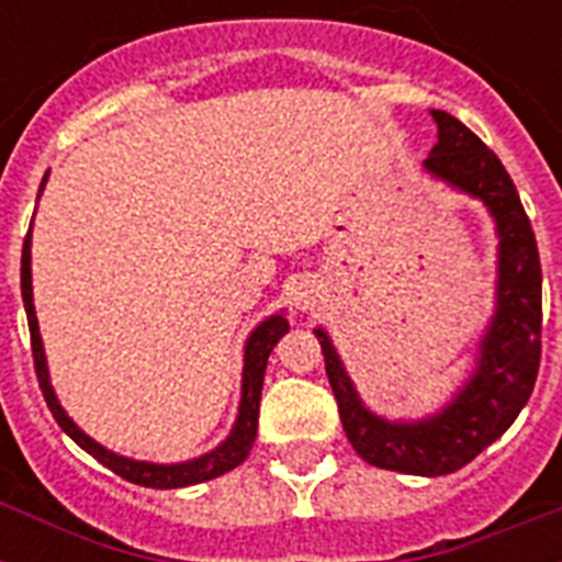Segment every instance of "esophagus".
Instances as JSON below:
<instances>
[{
    "instance_id": "esophagus-1",
    "label": "esophagus",
    "mask_w": 562,
    "mask_h": 562,
    "mask_svg": "<svg viewBox=\"0 0 562 562\" xmlns=\"http://www.w3.org/2000/svg\"><path fill=\"white\" fill-rule=\"evenodd\" d=\"M317 297H321V291H317L315 282H300L297 291H294V303H297L300 312H312L317 306Z\"/></svg>"
}]
</instances>
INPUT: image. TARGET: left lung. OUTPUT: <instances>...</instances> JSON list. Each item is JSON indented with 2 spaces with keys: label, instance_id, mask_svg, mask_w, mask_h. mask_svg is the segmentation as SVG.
I'll return each mask as SVG.
<instances>
[{
  "label": "left lung",
  "instance_id": "left-lung-1",
  "mask_svg": "<svg viewBox=\"0 0 562 562\" xmlns=\"http://www.w3.org/2000/svg\"><path fill=\"white\" fill-rule=\"evenodd\" d=\"M437 145L426 160L435 178L487 203L498 227L496 315L463 391L437 417L387 423L361 405L333 341L317 329L338 414L352 449L373 467L405 475H449L510 428L531 396L542 356V271L531 221L502 160L443 110H431Z\"/></svg>",
  "mask_w": 562,
  "mask_h": 562
}]
</instances>
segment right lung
<instances>
[{"mask_svg": "<svg viewBox=\"0 0 562 562\" xmlns=\"http://www.w3.org/2000/svg\"><path fill=\"white\" fill-rule=\"evenodd\" d=\"M46 180V178H43ZM43 189V183H40ZM20 285H22V303H25V315H29V333H31V356H34V373H37L40 391L46 396V405L52 411V417L57 419V426L64 428L66 435L72 437L75 443L87 449L99 463H104L108 470L122 475L131 484L139 487H154V490H175V487H189V484H201V481L218 479L224 472L236 470L238 463L247 461V454L254 449L256 440V426H259V400H262V382H265V368H268V356L277 347L282 335L289 333V321L282 315H271L265 324L254 329V335L247 338L245 347V379H241V405H238V419L229 437L218 449H212L203 458H194L187 463H145V461H131L122 454L108 452L104 446H99L92 437H87L81 428L75 426L72 419L66 417V411L60 408L52 384H48V370H46V356H43V341H40L37 329V315H34V300H31V229L25 233V245H22V268H20Z\"/></svg>", "mask_w": 562, "mask_h": 562, "instance_id": "right-lung-1", "label": "right lung"}]
</instances>
